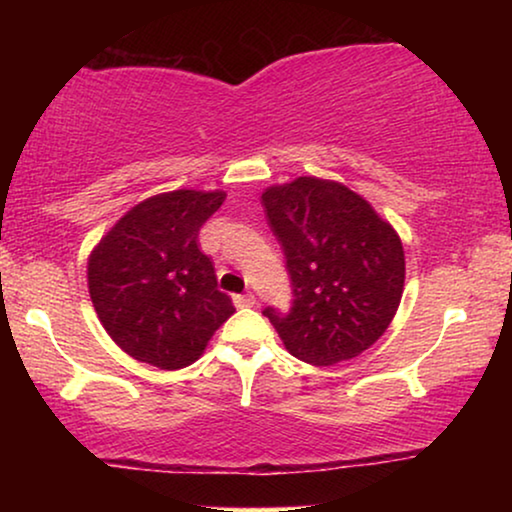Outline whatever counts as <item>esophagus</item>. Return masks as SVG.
Masks as SVG:
<instances>
[{
	"mask_svg": "<svg viewBox=\"0 0 512 512\" xmlns=\"http://www.w3.org/2000/svg\"><path fill=\"white\" fill-rule=\"evenodd\" d=\"M233 303L237 307H254L256 296H254V293H240V296H233Z\"/></svg>",
	"mask_w": 512,
	"mask_h": 512,
	"instance_id": "34e87169",
	"label": "esophagus"
}]
</instances>
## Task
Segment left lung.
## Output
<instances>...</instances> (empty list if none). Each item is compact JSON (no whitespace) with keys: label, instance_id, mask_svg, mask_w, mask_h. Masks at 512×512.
<instances>
[{"label":"left lung","instance_id":"obj_1","mask_svg":"<svg viewBox=\"0 0 512 512\" xmlns=\"http://www.w3.org/2000/svg\"><path fill=\"white\" fill-rule=\"evenodd\" d=\"M261 198L296 296L289 314L263 310L284 347L312 366L366 352L403 298L405 251L394 226L333 179L298 177Z\"/></svg>","mask_w":512,"mask_h":512}]
</instances>
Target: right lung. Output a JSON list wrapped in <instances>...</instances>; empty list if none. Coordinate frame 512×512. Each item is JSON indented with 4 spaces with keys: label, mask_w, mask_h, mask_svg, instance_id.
<instances>
[{
    "label": "right lung",
    "mask_w": 512,
    "mask_h": 512,
    "mask_svg": "<svg viewBox=\"0 0 512 512\" xmlns=\"http://www.w3.org/2000/svg\"><path fill=\"white\" fill-rule=\"evenodd\" d=\"M223 191L179 188L128 209L88 256V293L109 338L160 370L191 366L235 312L198 233Z\"/></svg>",
    "instance_id": "1"
}]
</instances>
